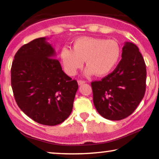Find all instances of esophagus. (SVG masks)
I'll list each match as a JSON object with an SVG mask.
<instances>
[{
	"label": "esophagus",
	"instance_id": "obj_1",
	"mask_svg": "<svg viewBox=\"0 0 159 159\" xmlns=\"http://www.w3.org/2000/svg\"><path fill=\"white\" fill-rule=\"evenodd\" d=\"M78 84L79 85H81V84L85 83V81H84V80H78Z\"/></svg>",
	"mask_w": 159,
	"mask_h": 159
}]
</instances>
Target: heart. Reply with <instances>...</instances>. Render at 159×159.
Returning a JSON list of instances; mask_svg holds the SVG:
<instances>
[{
    "label": "heart",
    "instance_id": "heart-1",
    "mask_svg": "<svg viewBox=\"0 0 159 159\" xmlns=\"http://www.w3.org/2000/svg\"><path fill=\"white\" fill-rule=\"evenodd\" d=\"M121 50L118 42L93 37H80L73 42V49L64 47L60 59L67 75H75L85 60V73L98 77L109 74L118 64Z\"/></svg>",
    "mask_w": 159,
    "mask_h": 159
}]
</instances>
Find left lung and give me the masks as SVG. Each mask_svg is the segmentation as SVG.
Wrapping results in <instances>:
<instances>
[{
	"label": "left lung",
	"mask_w": 159,
	"mask_h": 159,
	"mask_svg": "<svg viewBox=\"0 0 159 159\" xmlns=\"http://www.w3.org/2000/svg\"><path fill=\"white\" fill-rule=\"evenodd\" d=\"M145 82L146 66L142 54L136 45L126 42L121 59L114 71L91 83L97 111L109 120L129 116L144 97Z\"/></svg>",
	"instance_id": "8db88e82"
}]
</instances>
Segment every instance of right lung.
<instances>
[{
	"label": "right lung",
	"instance_id": "add662e5",
	"mask_svg": "<svg viewBox=\"0 0 159 159\" xmlns=\"http://www.w3.org/2000/svg\"><path fill=\"white\" fill-rule=\"evenodd\" d=\"M55 57L47 38H37L19 49L11 69L17 105L32 120L48 126L68 118L78 89Z\"/></svg>",
	"mask_w": 159,
	"mask_h": 159
}]
</instances>
